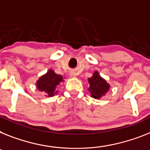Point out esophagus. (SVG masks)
<instances>
[{"instance_id": "34e87169", "label": "esophagus", "mask_w": 150, "mask_h": 150, "mask_svg": "<svg viewBox=\"0 0 150 150\" xmlns=\"http://www.w3.org/2000/svg\"><path fill=\"white\" fill-rule=\"evenodd\" d=\"M70 76H71V77H75V76H76V74L74 72H71L70 74Z\"/></svg>"}]
</instances>
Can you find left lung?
Here are the masks:
<instances>
[{"label": "left lung", "mask_w": 150, "mask_h": 150, "mask_svg": "<svg viewBox=\"0 0 150 150\" xmlns=\"http://www.w3.org/2000/svg\"><path fill=\"white\" fill-rule=\"evenodd\" d=\"M88 82L90 83L89 91L91 96L95 99H100L106 94L110 89V85L99 75L97 71H95L92 77L89 78Z\"/></svg>", "instance_id": "obj_1"}]
</instances>
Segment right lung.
Returning <instances> with one entry per match:
<instances>
[{"label":"right lung","instance_id":"obj_1","mask_svg":"<svg viewBox=\"0 0 150 150\" xmlns=\"http://www.w3.org/2000/svg\"><path fill=\"white\" fill-rule=\"evenodd\" d=\"M61 81H63V76L55 74L54 70L50 69L37 81V86L40 91H44L47 96H53L57 93V91L55 93L56 87Z\"/></svg>","mask_w":150,"mask_h":150}]
</instances>
